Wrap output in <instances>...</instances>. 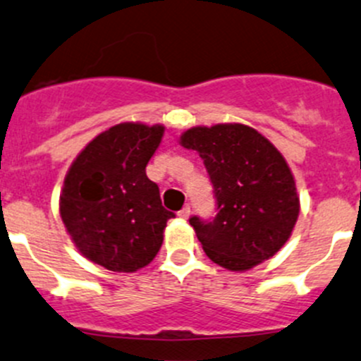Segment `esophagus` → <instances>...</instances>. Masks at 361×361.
I'll return each mask as SVG.
<instances>
[{"label":"esophagus","mask_w":361,"mask_h":361,"mask_svg":"<svg viewBox=\"0 0 361 361\" xmlns=\"http://www.w3.org/2000/svg\"><path fill=\"white\" fill-rule=\"evenodd\" d=\"M178 216L183 220H187L188 216H190V206H185V208H181L180 212H178Z\"/></svg>","instance_id":"1"}]
</instances>
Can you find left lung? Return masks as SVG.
Returning <instances> with one entry per match:
<instances>
[{"label": "left lung", "instance_id": "obj_1", "mask_svg": "<svg viewBox=\"0 0 361 361\" xmlns=\"http://www.w3.org/2000/svg\"><path fill=\"white\" fill-rule=\"evenodd\" d=\"M180 141L199 153L216 199L213 219L190 216L206 255L245 271L277 254L300 213L295 178L281 152L240 123L194 127Z\"/></svg>", "mask_w": 361, "mask_h": 361}]
</instances>
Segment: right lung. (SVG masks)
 <instances>
[{
	"label": "right lung",
	"instance_id": "right-lung-1",
	"mask_svg": "<svg viewBox=\"0 0 361 361\" xmlns=\"http://www.w3.org/2000/svg\"><path fill=\"white\" fill-rule=\"evenodd\" d=\"M162 125L120 123L97 135L66 173L59 213L80 254L111 271L132 274L153 261L174 213L160 201L146 166Z\"/></svg>",
	"mask_w": 361,
	"mask_h": 361
}]
</instances>
